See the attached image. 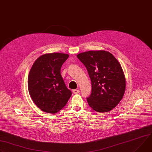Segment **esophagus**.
Wrapping results in <instances>:
<instances>
[{
	"mask_svg": "<svg viewBox=\"0 0 152 152\" xmlns=\"http://www.w3.org/2000/svg\"><path fill=\"white\" fill-rule=\"evenodd\" d=\"M80 92V91L79 90H77V89H74V90H73V93H74V94H77V93H79Z\"/></svg>",
	"mask_w": 152,
	"mask_h": 152,
	"instance_id": "34e87169",
	"label": "esophagus"
}]
</instances>
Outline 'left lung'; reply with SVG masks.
I'll use <instances>...</instances> for the list:
<instances>
[{
	"label": "left lung",
	"mask_w": 152,
	"mask_h": 152,
	"mask_svg": "<svg viewBox=\"0 0 152 152\" xmlns=\"http://www.w3.org/2000/svg\"><path fill=\"white\" fill-rule=\"evenodd\" d=\"M77 58L86 67L91 82V93L87 98L97 112H107L121 101L126 90L122 67L113 54L106 51L79 53Z\"/></svg>",
	"instance_id": "left-lung-1"
}]
</instances>
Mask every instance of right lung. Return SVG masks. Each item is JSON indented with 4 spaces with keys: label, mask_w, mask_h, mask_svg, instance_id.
I'll return each instance as SVG.
<instances>
[{
    "label": "right lung",
    "mask_w": 152,
    "mask_h": 152,
    "mask_svg": "<svg viewBox=\"0 0 152 152\" xmlns=\"http://www.w3.org/2000/svg\"><path fill=\"white\" fill-rule=\"evenodd\" d=\"M68 54L54 53L42 55L33 64L28 78L31 98L42 111L56 113L63 108L72 94L61 75Z\"/></svg>",
    "instance_id": "add662e5"
}]
</instances>
